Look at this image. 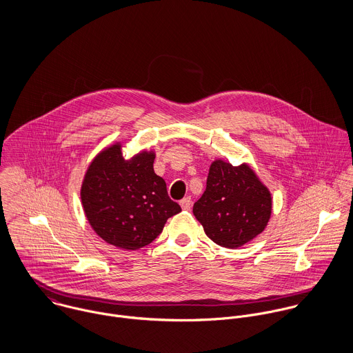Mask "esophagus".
I'll use <instances>...</instances> for the list:
<instances>
[{"label": "esophagus", "mask_w": 353, "mask_h": 353, "mask_svg": "<svg viewBox=\"0 0 353 353\" xmlns=\"http://www.w3.org/2000/svg\"><path fill=\"white\" fill-rule=\"evenodd\" d=\"M179 205H181V208H182L183 210H189V209L192 208V199H190V197H185L183 200L179 201Z\"/></svg>", "instance_id": "obj_1"}]
</instances>
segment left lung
Here are the masks:
<instances>
[{
	"instance_id": "1",
	"label": "left lung",
	"mask_w": 353,
	"mask_h": 353,
	"mask_svg": "<svg viewBox=\"0 0 353 353\" xmlns=\"http://www.w3.org/2000/svg\"><path fill=\"white\" fill-rule=\"evenodd\" d=\"M193 213L210 241L238 249L266 228L272 214V194L248 163L232 165L216 159Z\"/></svg>"
}]
</instances>
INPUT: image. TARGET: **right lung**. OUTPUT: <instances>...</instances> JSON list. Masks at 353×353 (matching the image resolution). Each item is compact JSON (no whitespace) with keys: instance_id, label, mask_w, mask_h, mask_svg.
<instances>
[{"instance_id":"obj_1","label":"right lung","mask_w":353,"mask_h":353,"mask_svg":"<svg viewBox=\"0 0 353 353\" xmlns=\"http://www.w3.org/2000/svg\"><path fill=\"white\" fill-rule=\"evenodd\" d=\"M154 151L125 159L122 143L103 148L90 163L81 183L84 214L97 235L122 250L148 246L165 221L181 212L165 182L153 171Z\"/></svg>"}]
</instances>
